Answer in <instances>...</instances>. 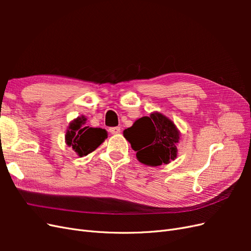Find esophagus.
<instances>
[{"mask_svg": "<svg viewBox=\"0 0 251 251\" xmlns=\"http://www.w3.org/2000/svg\"><path fill=\"white\" fill-rule=\"evenodd\" d=\"M109 132L111 134H119L120 133V127L119 126H113L109 128Z\"/></svg>", "mask_w": 251, "mask_h": 251, "instance_id": "1", "label": "esophagus"}]
</instances>
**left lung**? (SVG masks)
Listing matches in <instances>:
<instances>
[{
	"mask_svg": "<svg viewBox=\"0 0 251 251\" xmlns=\"http://www.w3.org/2000/svg\"><path fill=\"white\" fill-rule=\"evenodd\" d=\"M124 136L143 164H168L177 156L179 132L172 120L160 113H151L136 120L124 131Z\"/></svg>",
	"mask_w": 251,
	"mask_h": 251,
	"instance_id": "1",
	"label": "left lung"
}]
</instances>
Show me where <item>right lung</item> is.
<instances>
[{
  "label": "right lung",
  "instance_id": "obj_1",
  "mask_svg": "<svg viewBox=\"0 0 251 251\" xmlns=\"http://www.w3.org/2000/svg\"><path fill=\"white\" fill-rule=\"evenodd\" d=\"M85 123L83 116L73 120L66 134L67 144L80 157L92 153L108 137L107 131L103 128L83 126Z\"/></svg>",
  "mask_w": 251,
  "mask_h": 251
}]
</instances>
